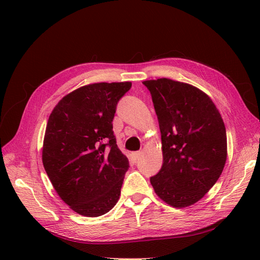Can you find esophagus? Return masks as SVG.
Masks as SVG:
<instances>
[{"mask_svg": "<svg viewBox=\"0 0 260 260\" xmlns=\"http://www.w3.org/2000/svg\"><path fill=\"white\" fill-rule=\"evenodd\" d=\"M140 156H141V152H135V153H132V158H133V160H135V161L139 160Z\"/></svg>", "mask_w": 260, "mask_h": 260, "instance_id": "obj_1", "label": "esophagus"}]
</instances>
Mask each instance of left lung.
<instances>
[{
    "mask_svg": "<svg viewBox=\"0 0 260 260\" xmlns=\"http://www.w3.org/2000/svg\"><path fill=\"white\" fill-rule=\"evenodd\" d=\"M161 133L162 166L152 177L155 193L182 208L204 198L226 160V133L214 102L195 86L167 78L146 80Z\"/></svg>",
    "mask_w": 260,
    "mask_h": 260,
    "instance_id": "left-lung-1",
    "label": "left lung"
}]
</instances>
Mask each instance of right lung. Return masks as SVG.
I'll list each match as a JSON object with an SVG mask.
<instances>
[{
    "instance_id": "add662e5",
    "label": "right lung",
    "mask_w": 260,
    "mask_h": 260,
    "mask_svg": "<svg viewBox=\"0 0 260 260\" xmlns=\"http://www.w3.org/2000/svg\"><path fill=\"white\" fill-rule=\"evenodd\" d=\"M131 85H83L62 98L49 117L43 166L59 198L77 214L99 217L119 200L129 160L116 144L112 122Z\"/></svg>"
}]
</instances>
